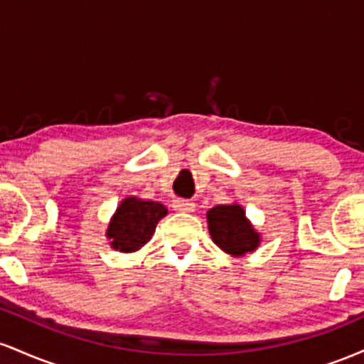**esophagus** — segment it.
Here are the masks:
<instances>
[{
  "label": "esophagus",
  "instance_id": "34e87169",
  "mask_svg": "<svg viewBox=\"0 0 364 364\" xmlns=\"http://www.w3.org/2000/svg\"><path fill=\"white\" fill-rule=\"evenodd\" d=\"M173 208H174V210H178V212H193L195 210V203L188 202V200H174Z\"/></svg>",
  "mask_w": 364,
  "mask_h": 364
}]
</instances>
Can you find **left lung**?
Segmentation results:
<instances>
[{
  "instance_id": "obj_1",
  "label": "left lung",
  "mask_w": 364,
  "mask_h": 364,
  "mask_svg": "<svg viewBox=\"0 0 364 364\" xmlns=\"http://www.w3.org/2000/svg\"><path fill=\"white\" fill-rule=\"evenodd\" d=\"M208 232L212 241L231 257H245L260 245V235L246 219L243 207L237 203L217 205L207 212Z\"/></svg>"
}]
</instances>
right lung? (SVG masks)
Listing matches in <instances>:
<instances>
[{"label": "right lung", "instance_id": "obj_1", "mask_svg": "<svg viewBox=\"0 0 364 364\" xmlns=\"http://www.w3.org/2000/svg\"><path fill=\"white\" fill-rule=\"evenodd\" d=\"M168 215V208L152 200L128 196L116 208L106 236L111 246L121 253H133L140 250L156 232L157 223Z\"/></svg>", "mask_w": 364, "mask_h": 364}]
</instances>
